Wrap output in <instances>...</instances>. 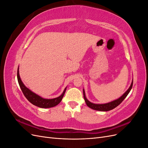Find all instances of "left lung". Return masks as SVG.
<instances>
[{
    "instance_id": "1",
    "label": "left lung",
    "mask_w": 148,
    "mask_h": 148,
    "mask_svg": "<svg viewBox=\"0 0 148 148\" xmlns=\"http://www.w3.org/2000/svg\"><path fill=\"white\" fill-rule=\"evenodd\" d=\"M133 82L132 81V83L130 85V86L128 88V90L125 92L123 95L121 96L120 97H119L118 99H116L114 101H112L110 102L107 103V104H93V103L89 102L87 99L86 96H85V92H84V90L83 89V96H84V99L85 102H86V105L90 107L91 109L96 110H99V111H109L110 110L112 109H113L114 108H115L116 107L118 106L120 104H121L125 97L127 96V95H128V93L130 91V90L132 88L133 86Z\"/></svg>"
}]
</instances>
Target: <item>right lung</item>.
<instances>
[{
	"label": "right lung",
	"mask_w": 148,
	"mask_h": 148,
	"mask_svg": "<svg viewBox=\"0 0 148 148\" xmlns=\"http://www.w3.org/2000/svg\"><path fill=\"white\" fill-rule=\"evenodd\" d=\"M17 79L21 91L23 92V95H25L26 99H27L31 104H33V105L38 106L39 107H41V108H50V107H54L59 104L64 96V94L66 88H65L63 93H62V95H61L59 97L51 99H43L41 97L36 95L35 93L30 91L28 88H27L25 86V84L21 82V80L20 79L18 69L17 70Z\"/></svg>",
	"instance_id": "right-lung-1"
}]
</instances>
